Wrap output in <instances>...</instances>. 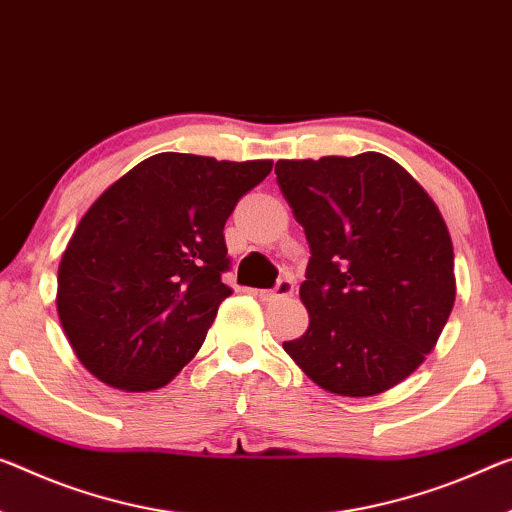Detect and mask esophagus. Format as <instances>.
I'll return each mask as SVG.
<instances>
[{
    "label": "esophagus",
    "instance_id": "1",
    "mask_svg": "<svg viewBox=\"0 0 512 512\" xmlns=\"http://www.w3.org/2000/svg\"><path fill=\"white\" fill-rule=\"evenodd\" d=\"M295 293V283L290 279H279L277 286L272 290H254L256 297H261L263 302H274V300H283V297H290Z\"/></svg>",
    "mask_w": 512,
    "mask_h": 512
}]
</instances>
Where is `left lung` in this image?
Wrapping results in <instances>:
<instances>
[{
    "label": "left lung",
    "instance_id": "8db88e82",
    "mask_svg": "<svg viewBox=\"0 0 512 512\" xmlns=\"http://www.w3.org/2000/svg\"><path fill=\"white\" fill-rule=\"evenodd\" d=\"M277 185L309 242V329L283 350L329 393L375 396L414 373L455 302L442 215L380 153L279 160Z\"/></svg>",
    "mask_w": 512,
    "mask_h": 512
}]
</instances>
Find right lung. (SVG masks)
Here are the masks:
<instances>
[{
  "instance_id": "right-lung-1",
  "label": "right lung",
  "mask_w": 512,
  "mask_h": 512,
  "mask_svg": "<svg viewBox=\"0 0 512 512\" xmlns=\"http://www.w3.org/2000/svg\"><path fill=\"white\" fill-rule=\"evenodd\" d=\"M270 171L157 153L102 192L59 265V320L86 371L125 391L174 380L231 295L226 219Z\"/></svg>"
}]
</instances>
